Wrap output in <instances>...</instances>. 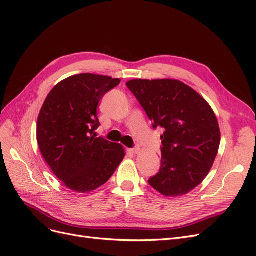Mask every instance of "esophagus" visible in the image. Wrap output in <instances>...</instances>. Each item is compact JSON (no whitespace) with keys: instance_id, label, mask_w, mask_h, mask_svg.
<instances>
[{"instance_id":"esophagus-1","label":"esophagus","mask_w":256,"mask_h":256,"mask_svg":"<svg viewBox=\"0 0 256 256\" xmlns=\"http://www.w3.org/2000/svg\"><path fill=\"white\" fill-rule=\"evenodd\" d=\"M130 152L132 154H138V152H140V148H138V147H136V148L130 150Z\"/></svg>"}]
</instances>
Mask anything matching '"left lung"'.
I'll use <instances>...</instances> for the list:
<instances>
[{"label": "left lung", "mask_w": 256, "mask_h": 256, "mask_svg": "<svg viewBox=\"0 0 256 256\" xmlns=\"http://www.w3.org/2000/svg\"><path fill=\"white\" fill-rule=\"evenodd\" d=\"M161 136V166L148 184L166 196H180L204 180L220 145L212 106L198 92L172 79H136L126 83Z\"/></svg>", "instance_id": "1"}]
</instances>
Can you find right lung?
Segmentation results:
<instances>
[{
  "label": "right lung",
  "mask_w": 256,
  "mask_h": 256,
  "mask_svg": "<svg viewBox=\"0 0 256 256\" xmlns=\"http://www.w3.org/2000/svg\"><path fill=\"white\" fill-rule=\"evenodd\" d=\"M120 79L72 76L54 86L37 120V142L51 171L68 189L88 193L104 184L125 157L118 143L96 138L100 100Z\"/></svg>",
  "instance_id": "1"
}]
</instances>
